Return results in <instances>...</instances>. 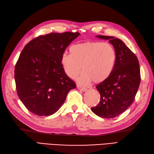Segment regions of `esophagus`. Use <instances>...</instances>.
Listing matches in <instances>:
<instances>
[{
	"label": "esophagus",
	"mask_w": 154,
	"mask_h": 154,
	"mask_svg": "<svg viewBox=\"0 0 154 154\" xmlns=\"http://www.w3.org/2000/svg\"><path fill=\"white\" fill-rule=\"evenodd\" d=\"M77 88L78 89L81 90L82 91H85L87 90V88H85V87H83V86H81L80 85H77Z\"/></svg>",
	"instance_id": "obj_1"
}]
</instances>
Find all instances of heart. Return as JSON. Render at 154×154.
Instances as JSON below:
<instances>
[{
    "mask_svg": "<svg viewBox=\"0 0 154 154\" xmlns=\"http://www.w3.org/2000/svg\"><path fill=\"white\" fill-rule=\"evenodd\" d=\"M69 51L70 54L61 55V64L67 76L72 79L80 72L82 66L84 72L77 80L80 84H85L91 80L100 83L113 72L117 54L110 43L87 41L72 45Z\"/></svg>",
    "mask_w": 154,
    "mask_h": 154,
    "instance_id": "heart-1",
    "label": "heart"
}]
</instances>
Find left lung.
Wrapping results in <instances>:
<instances>
[{"mask_svg":"<svg viewBox=\"0 0 154 154\" xmlns=\"http://www.w3.org/2000/svg\"><path fill=\"white\" fill-rule=\"evenodd\" d=\"M96 36L109 40L116 51L117 59L110 76L96 85L100 100L91 108V111L101 118H113L122 114L133 103L140 82L139 63L137 56L120 39Z\"/></svg>","mask_w":154,"mask_h":154,"instance_id":"left-lung-1","label":"left lung"}]
</instances>
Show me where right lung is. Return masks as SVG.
<instances>
[{"label": "right lung", "mask_w": 154, "mask_h": 154, "mask_svg": "<svg viewBox=\"0 0 154 154\" xmlns=\"http://www.w3.org/2000/svg\"><path fill=\"white\" fill-rule=\"evenodd\" d=\"M79 32H51L26 45L15 66L19 98L34 114L48 116L57 112L68 93L76 88L61 64V55Z\"/></svg>", "instance_id": "obj_1"}]
</instances>
